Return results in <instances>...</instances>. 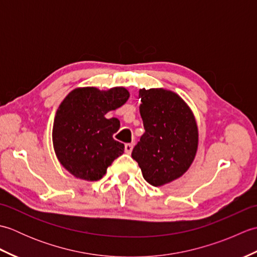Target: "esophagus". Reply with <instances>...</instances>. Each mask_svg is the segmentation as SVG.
Instances as JSON below:
<instances>
[{"mask_svg":"<svg viewBox=\"0 0 257 257\" xmlns=\"http://www.w3.org/2000/svg\"><path fill=\"white\" fill-rule=\"evenodd\" d=\"M133 148H134V144H125L124 145V151H125V154H132V151H133Z\"/></svg>","mask_w":257,"mask_h":257,"instance_id":"esophagus-1","label":"esophagus"}]
</instances>
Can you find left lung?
Listing matches in <instances>:
<instances>
[{
    "instance_id": "8db88e82",
    "label": "left lung",
    "mask_w": 257,
    "mask_h": 257,
    "mask_svg": "<svg viewBox=\"0 0 257 257\" xmlns=\"http://www.w3.org/2000/svg\"><path fill=\"white\" fill-rule=\"evenodd\" d=\"M139 97L145 134L132 157L146 181L160 187L181 177L193 162L198 150V125L191 109L176 92L143 88Z\"/></svg>"
}]
</instances>
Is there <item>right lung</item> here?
<instances>
[{
  "label": "right lung",
  "mask_w": 257,
  "mask_h": 257,
  "mask_svg": "<svg viewBox=\"0 0 257 257\" xmlns=\"http://www.w3.org/2000/svg\"><path fill=\"white\" fill-rule=\"evenodd\" d=\"M128 98L129 91L122 87H83L70 91L59 105L53 125L54 150L75 178L97 181L123 154V144L112 138L120 121L105 114L121 107Z\"/></svg>",
  "instance_id": "right-lung-1"
}]
</instances>
